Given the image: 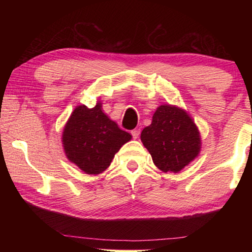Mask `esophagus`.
Listing matches in <instances>:
<instances>
[{
    "label": "esophagus",
    "instance_id": "1",
    "mask_svg": "<svg viewBox=\"0 0 252 252\" xmlns=\"http://www.w3.org/2000/svg\"><path fill=\"white\" fill-rule=\"evenodd\" d=\"M140 133H141V130H140L139 128H135V129H133L132 132H130V134H132V136L134 137V139H137V137L140 136Z\"/></svg>",
    "mask_w": 252,
    "mask_h": 252
}]
</instances>
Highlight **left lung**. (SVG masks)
I'll use <instances>...</instances> for the list:
<instances>
[{
    "label": "left lung",
    "mask_w": 252,
    "mask_h": 252,
    "mask_svg": "<svg viewBox=\"0 0 252 252\" xmlns=\"http://www.w3.org/2000/svg\"><path fill=\"white\" fill-rule=\"evenodd\" d=\"M156 166L163 172L181 171L197 156L201 148L198 129L184 110L160 105L153 123L141 133Z\"/></svg>",
    "instance_id": "8db88e82"
}]
</instances>
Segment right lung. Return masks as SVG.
I'll return each instance as SVG.
<instances>
[{
    "label": "right lung",
    "instance_id": "right-lung-1",
    "mask_svg": "<svg viewBox=\"0 0 252 252\" xmlns=\"http://www.w3.org/2000/svg\"><path fill=\"white\" fill-rule=\"evenodd\" d=\"M130 139L129 133L103 113L99 103L92 109L77 106L63 132L67 158L87 174L105 171L116 153Z\"/></svg>",
    "mask_w": 252,
    "mask_h": 252
}]
</instances>
